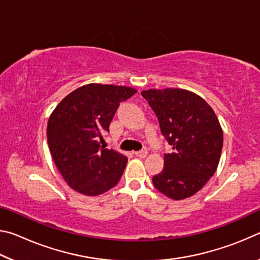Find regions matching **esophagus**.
Listing matches in <instances>:
<instances>
[{
    "mask_svg": "<svg viewBox=\"0 0 260 260\" xmlns=\"http://www.w3.org/2000/svg\"><path fill=\"white\" fill-rule=\"evenodd\" d=\"M147 155H148L147 150H140V151H136V152H135V156H136V157H140V158L147 157Z\"/></svg>",
    "mask_w": 260,
    "mask_h": 260,
    "instance_id": "obj_1",
    "label": "esophagus"
}]
</instances>
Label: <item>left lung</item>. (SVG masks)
Instances as JSON below:
<instances>
[{"label":"left lung","mask_w":260,"mask_h":260,"mask_svg":"<svg viewBox=\"0 0 260 260\" xmlns=\"http://www.w3.org/2000/svg\"><path fill=\"white\" fill-rule=\"evenodd\" d=\"M141 95L171 146V152L164 153V169L152 177L153 186L175 201L195 195L220 160L223 135L217 116L201 96L184 89H148Z\"/></svg>","instance_id":"left-lung-1"}]
</instances>
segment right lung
Wrapping results in <instances>:
<instances>
[{
	"label": "right lung",
	"mask_w": 260,
	"mask_h": 260,
	"mask_svg": "<svg viewBox=\"0 0 260 260\" xmlns=\"http://www.w3.org/2000/svg\"><path fill=\"white\" fill-rule=\"evenodd\" d=\"M135 93L131 87L89 83L69 94L51 113L48 146L61 177L74 190L101 195L120 180L127 157L101 147L99 141L109 132L120 102Z\"/></svg>",
	"instance_id": "obj_1"
}]
</instances>
